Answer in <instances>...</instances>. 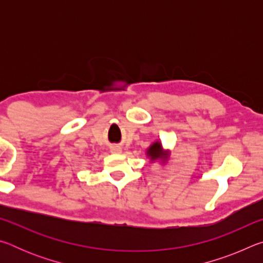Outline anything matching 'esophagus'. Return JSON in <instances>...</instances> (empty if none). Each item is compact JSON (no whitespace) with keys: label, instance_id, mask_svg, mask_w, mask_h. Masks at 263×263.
<instances>
[{"label":"esophagus","instance_id":"obj_1","mask_svg":"<svg viewBox=\"0 0 263 263\" xmlns=\"http://www.w3.org/2000/svg\"><path fill=\"white\" fill-rule=\"evenodd\" d=\"M121 147H118V146H112V147H111V152L112 153H121Z\"/></svg>","mask_w":263,"mask_h":263}]
</instances>
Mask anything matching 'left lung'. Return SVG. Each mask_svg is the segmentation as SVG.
<instances>
[{
	"mask_svg": "<svg viewBox=\"0 0 263 263\" xmlns=\"http://www.w3.org/2000/svg\"><path fill=\"white\" fill-rule=\"evenodd\" d=\"M147 154L151 157L152 160H157L162 157V147L160 142H154V144L151 146L147 151Z\"/></svg>",
	"mask_w": 263,
	"mask_h": 263,
	"instance_id": "left-lung-1",
	"label": "left lung"
}]
</instances>
